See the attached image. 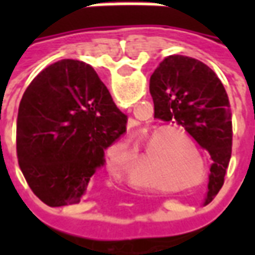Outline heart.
<instances>
[{"label": "heart", "mask_w": 255, "mask_h": 255, "mask_svg": "<svg viewBox=\"0 0 255 255\" xmlns=\"http://www.w3.org/2000/svg\"><path fill=\"white\" fill-rule=\"evenodd\" d=\"M190 149L198 160L202 161L201 151L194 139L182 129L169 127L160 129L146 142L144 155L158 160L161 173H165L173 182H190L198 173V162ZM131 177L132 180H139L142 176L132 173Z\"/></svg>", "instance_id": "b5f03b06"}]
</instances>
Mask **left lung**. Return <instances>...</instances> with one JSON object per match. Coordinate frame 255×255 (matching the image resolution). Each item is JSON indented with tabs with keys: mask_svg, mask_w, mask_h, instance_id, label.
<instances>
[{
	"mask_svg": "<svg viewBox=\"0 0 255 255\" xmlns=\"http://www.w3.org/2000/svg\"><path fill=\"white\" fill-rule=\"evenodd\" d=\"M154 117L176 120L208 151L210 166L208 199L224 184L232 151V122L228 95L210 68L187 56H168L150 78ZM206 199V201H208Z\"/></svg>",
	"mask_w": 255,
	"mask_h": 255,
	"instance_id": "1",
	"label": "left lung"
}]
</instances>
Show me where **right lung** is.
Returning <instances> with one entry per match:
<instances>
[{"instance_id": "add662e5", "label": "right lung", "mask_w": 255, "mask_h": 255, "mask_svg": "<svg viewBox=\"0 0 255 255\" xmlns=\"http://www.w3.org/2000/svg\"><path fill=\"white\" fill-rule=\"evenodd\" d=\"M94 68L78 60L46 67L20 101L16 146L28 186L47 206L79 202L105 162V150L126 132Z\"/></svg>"}]
</instances>
